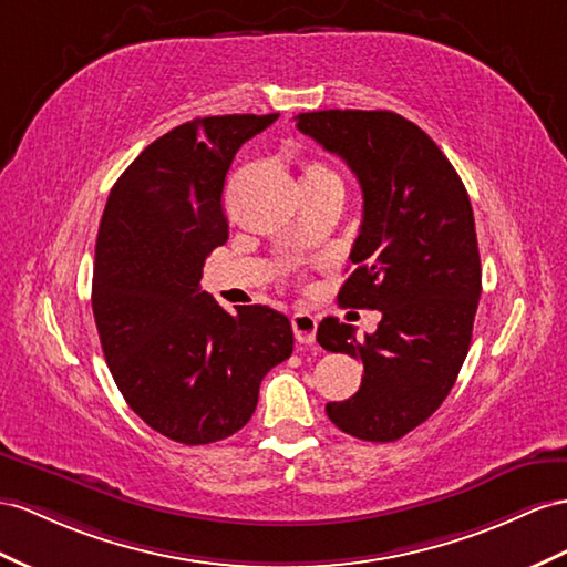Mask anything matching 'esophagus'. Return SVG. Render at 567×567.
<instances>
[{
	"label": "esophagus",
	"instance_id": "1",
	"mask_svg": "<svg viewBox=\"0 0 567 567\" xmlns=\"http://www.w3.org/2000/svg\"><path fill=\"white\" fill-rule=\"evenodd\" d=\"M292 330L295 338L299 344H313L316 342V330H318V321L316 316L311 313H295L292 316Z\"/></svg>",
	"mask_w": 567,
	"mask_h": 567
}]
</instances>
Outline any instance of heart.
Returning a JSON list of instances; mask_svg holds the SVG:
<instances>
[{"label": "heart", "instance_id": "b5f03b06", "mask_svg": "<svg viewBox=\"0 0 567 567\" xmlns=\"http://www.w3.org/2000/svg\"><path fill=\"white\" fill-rule=\"evenodd\" d=\"M323 174H332V172L328 167H323L321 163L303 165V179H316V177H323Z\"/></svg>", "mask_w": 567, "mask_h": 567}]
</instances>
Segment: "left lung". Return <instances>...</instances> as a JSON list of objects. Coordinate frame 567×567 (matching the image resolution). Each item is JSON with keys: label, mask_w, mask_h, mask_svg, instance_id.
I'll return each instance as SVG.
<instances>
[{"label": "left lung", "mask_w": 567, "mask_h": 567, "mask_svg": "<svg viewBox=\"0 0 567 567\" xmlns=\"http://www.w3.org/2000/svg\"><path fill=\"white\" fill-rule=\"evenodd\" d=\"M301 134L340 155L364 194L354 270L340 303L375 309L373 336L323 318L316 340L364 364L357 393L328 402L340 431L398 441L441 408L472 342L482 295L472 203L429 134L388 110H321L295 117Z\"/></svg>", "instance_id": "obj_1"}]
</instances>
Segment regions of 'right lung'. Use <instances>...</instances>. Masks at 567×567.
<instances>
[{
	"label": "right lung",
	"instance_id": "obj_1",
	"mask_svg": "<svg viewBox=\"0 0 567 567\" xmlns=\"http://www.w3.org/2000/svg\"><path fill=\"white\" fill-rule=\"evenodd\" d=\"M275 120L225 114L174 126L124 169L100 220L93 316L112 379L145 424L184 445L246 426L264 375L295 347L285 313L260 303L229 313L198 285L229 235L231 159Z\"/></svg>",
	"mask_w": 567,
	"mask_h": 567
}]
</instances>
